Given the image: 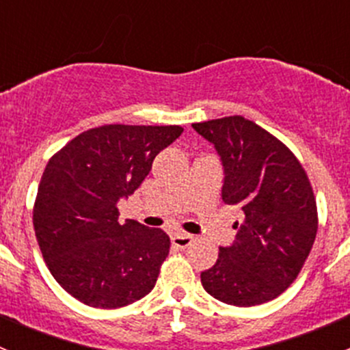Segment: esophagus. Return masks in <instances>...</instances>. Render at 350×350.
Here are the masks:
<instances>
[{
    "label": "esophagus",
    "instance_id": "1",
    "mask_svg": "<svg viewBox=\"0 0 350 350\" xmlns=\"http://www.w3.org/2000/svg\"><path fill=\"white\" fill-rule=\"evenodd\" d=\"M193 241H195V239H193V235H189V234H181V232H179V234H174V235H172V237H171L172 245L178 247V249H186V247L191 245Z\"/></svg>",
    "mask_w": 350,
    "mask_h": 350
}]
</instances>
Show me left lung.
<instances>
[{"instance_id":"obj_1","label":"left lung","mask_w":350,"mask_h":350,"mask_svg":"<svg viewBox=\"0 0 350 350\" xmlns=\"http://www.w3.org/2000/svg\"><path fill=\"white\" fill-rule=\"evenodd\" d=\"M193 129L220 155L221 200L245 215L234 243L220 247L215 266L201 273V284L227 305L271 301L296 280L315 242L319 217L308 176L281 140L243 116Z\"/></svg>"}]
</instances>
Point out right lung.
Segmentation results:
<instances>
[{
  "label": "right lung",
  "instance_id": "1",
  "mask_svg": "<svg viewBox=\"0 0 350 350\" xmlns=\"http://www.w3.org/2000/svg\"><path fill=\"white\" fill-rule=\"evenodd\" d=\"M179 125H103L52 155L33 206V228L49 271L94 308H120L149 295L169 254L167 234L135 220L120 225L129 198Z\"/></svg>",
  "mask_w": 350,
  "mask_h": 350
}]
</instances>
